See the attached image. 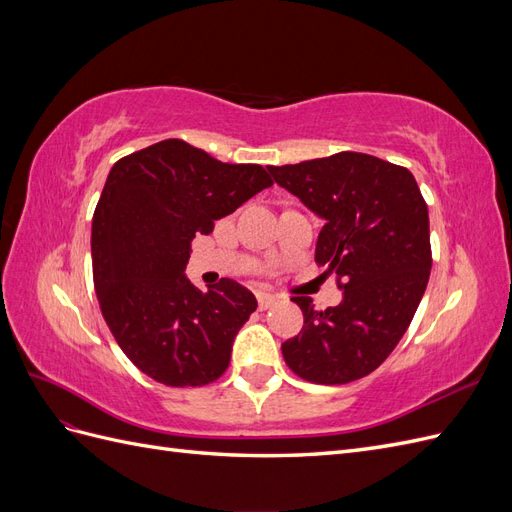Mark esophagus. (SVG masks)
Returning a JSON list of instances; mask_svg holds the SVG:
<instances>
[{
    "instance_id": "obj_1",
    "label": "esophagus",
    "mask_w": 512,
    "mask_h": 512,
    "mask_svg": "<svg viewBox=\"0 0 512 512\" xmlns=\"http://www.w3.org/2000/svg\"><path fill=\"white\" fill-rule=\"evenodd\" d=\"M277 301H280V297H277V294L258 292V307H260V309H269V307H273Z\"/></svg>"
}]
</instances>
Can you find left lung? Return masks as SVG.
Segmentation results:
<instances>
[{"label": "left lung", "mask_w": 512, "mask_h": 512, "mask_svg": "<svg viewBox=\"0 0 512 512\" xmlns=\"http://www.w3.org/2000/svg\"><path fill=\"white\" fill-rule=\"evenodd\" d=\"M269 173L324 220L316 262L344 290L342 303L322 312L309 297L292 299L303 329L282 344L284 361L307 382L359 380L395 350L425 294V198L408 168L356 151L269 166Z\"/></svg>", "instance_id": "1"}]
</instances>
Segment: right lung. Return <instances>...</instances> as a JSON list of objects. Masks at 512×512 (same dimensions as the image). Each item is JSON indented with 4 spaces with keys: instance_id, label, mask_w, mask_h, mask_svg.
<instances>
[{
    "instance_id": "right-lung-1",
    "label": "right lung",
    "mask_w": 512,
    "mask_h": 512,
    "mask_svg": "<svg viewBox=\"0 0 512 512\" xmlns=\"http://www.w3.org/2000/svg\"><path fill=\"white\" fill-rule=\"evenodd\" d=\"M273 179L258 164H224L179 138L121 158L91 222L102 316L128 359L166 386L218 380L258 307L235 280L209 290L185 277L190 243Z\"/></svg>"
}]
</instances>
